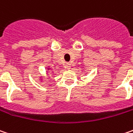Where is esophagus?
Returning a JSON list of instances; mask_svg holds the SVG:
<instances>
[{
  "instance_id": "esophagus-1",
  "label": "esophagus",
  "mask_w": 133,
  "mask_h": 133,
  "mask_svg": "<svg viewBox=\"0 0 133 133\" xmlns=\"http://www.w3.org/2000/svg\"><path fill=\"white\" fill-rule=\"evenodd\" d=\"M64 67H65V68H66V69H70V67H71V66H70V63H66V64H65V66H64Z\"/></svg>"
}]
</instances>
